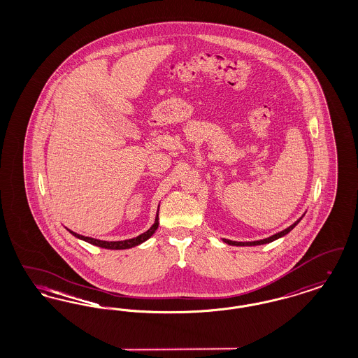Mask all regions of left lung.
<instances>
[{"label":"left lung","instance_id":"obj_1","mask_svg":"<svg viewBox=\"0 0 358 358\" xmlns=\"http://www.w3.org/2000/svg\"><path fill=\"white\" fill-rule=\"evenodd\" d=\"M302 217H303V216H302ZM302 217H301L299 220H296V222H294L292 225H289V228H286V229H283V231L275 234V235L270 236V238H263V240H256V241H232V240H228V238H222V241L227 243V244H229V245H240V247H244V245H260V244H267V243H271V241L276 240V238H283L285 235H287L289 231L294 229V227L302 220Z\"/></svg>","mask_w":358,"mask_h":358}]
</instances>
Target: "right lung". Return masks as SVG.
Masks as SVG:
<instances>
[{
    "mask_svg": "<svg viewBox=\"0 0 358 358\" xmlns=\"http://www.w3.org/2000/svg\"><path fill=\"white\" fill-rule=\"evenodd\" d=\"M158 228V212H157V216H155V222L153 225L150 227V229H148L146 232H143L142 235L136 236V238H129V240H120V241H106V240H98V238H88V236H83V235H79L73 231H69V234H72L75 238H80V240H85L87 243L92 244V245H96V247H101V248H107V250H126V248H131V247H136L142 244L143 241H146L148 238L153 236L154 232L157 231Z\"/></svg>",
    "mask_w": 358,
    "mask_h": 358,
    "instance_id": "right-lung-1",
    "label": "right lung"
}]
</instances>
